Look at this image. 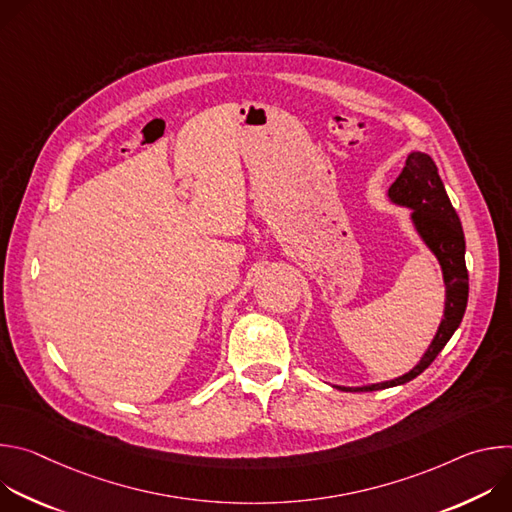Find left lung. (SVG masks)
<instances>
[{"instance_id": "1", "label": "left lung", "mask_w": 512, "mask_h": 512, "mask_svg": "<svg viewBox=\"0 0 512 512\" xmlns=\"http://www.w3.org/2000/svg\"><path fill=\"white\" fill-rule=\"evenodd\" d=\"M391 202L411 208V221L423 243L442 265L446 283V308L440 328H437L429 348L415 367L393 381L364 385V387H336L350 393L379 391L405 385L421 375L435 356L442 352L452 334L458 330L468 304V269H466V241L456 208L452 206L444 182L437 174L433 160L423 152H411L405 168L389 188Z\"/></svg>"}]
</instances>
